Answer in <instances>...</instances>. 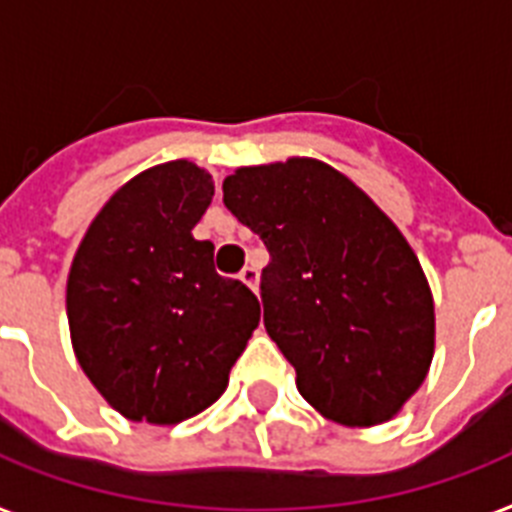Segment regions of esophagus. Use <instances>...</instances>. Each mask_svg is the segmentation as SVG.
I'll return each instance as SVG.
<instances>
[{
  "instance_id": "34e87169",
  "label": "esophagus",
  "mask_w": 512,
  "mask_h": 512,
  "mask_svg": "<svg viewBox=\"0 0 512 512\" xmlns=\"http://www.w3.org/2000/svg\"><path fill=\"white\" fill-rule=\"evenodd\" d=\"M239 279L244 281V284H247L252 292H257V289H260V271H257V268H252V265H247V268L239 273Z\"/></svg>"
}]
</instances>
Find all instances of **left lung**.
<instances>
[{"label": "left lung", "mask_w": 512, "mask_h": 512, "mask_svg": "<svg viewBox=\"0 0 512 512\" xmlns=\"http://www.w3.org/2000/svg\"><path fill=\"white\" fill-rule=\"evenodd\" d=\"M223 201L268 247L265 332L295 366L300 396L348 428L396 417L436 348L428 279L396 223L308 156L239 167Z\"/></svg>", "instance_id": "8db88e82"}]
</instances>
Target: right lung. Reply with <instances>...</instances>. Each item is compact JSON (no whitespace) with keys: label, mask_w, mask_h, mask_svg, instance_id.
<instances>
[{"label":"right lung","mask_w":512,"mask_h":512,"mask_svg":"<svg viewBox=\"0 0 512 512\" xmlns=\"http://www.w3.org/2000/svg\"><path fill=\"white\" fill-rule=\"evenodd\" d=\"M215 183L193 162L156 164L103 204L68 271L76 361L132 422L177 425L228 388L260 324L241 281L217 276L215 244L193 239Z\"/></svg>","instance_id":"add662e5"}]
</instances>
